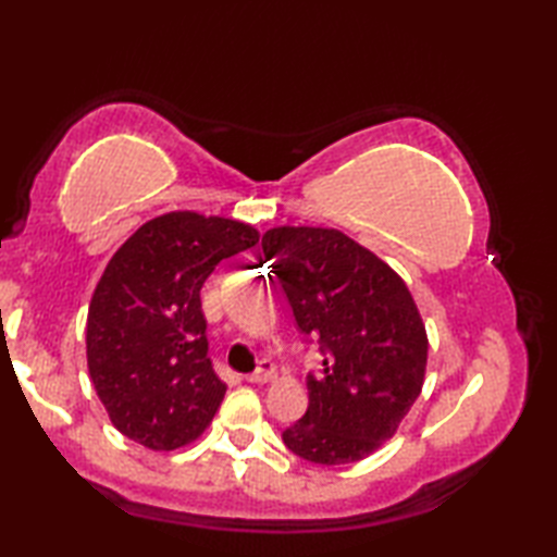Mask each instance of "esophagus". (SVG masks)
Here are the masks:
<instances>
[{
  "label": "esophagus",
  "instance_id": "34e87169",
  "mask_svg": "<svg viewBox=\"0 0 557 557\" xmlns=\"http://www.w3.org/2000/svg\"><path fill=\"white\" fill-rule=\"evenodd\" d=\"M272 377H275V366H272L268 359H260L258 369L246 375V383H268Z\"/></svg>",
  "mask_w": 557,
  "mask_h": 557
}]
</instances>
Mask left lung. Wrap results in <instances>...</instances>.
Returning a JSON list of instances; mask_svg holds the SVG:
<instances>
[{
	"label": "left lung",
	"mask_w": 557,
	"mask_h": 557,
	"mask_svg": "<svg viewBox=\"0 0 557 557\" xmlns=\"http://www.w3.org/2000/svg\"><path fill=\"white\" fill-rule=\"evenodd\" d=\"M260 246L323 357L306 375L309 409L282 441L315 465L369 457L421 393L429 339L417 304L393 268L337 230L275 227Z\"/></svg>",
	"instance_id": "left-lung-1"
}]
</instances>
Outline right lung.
Wrapping results in <instances>:
<instances>
[{
    "label": "right lung",
    "mask_w": 557,
    "mask_h": 557,
    "mask_svg": "<svg viewBox=\"0 0 557 557\" xmlns=\"http://www.w3.org/2000/svg\"><path fill=\"white\" fill-rule=\"evenodd\" d=\"M256 244L251 224L168 212L112 256L90 299L86 351L116 431L150 449L203 433L227 385L208 357L200 287L220 260Z\"/></svg>",
    "instance_id": "1"
}]
</instances>
